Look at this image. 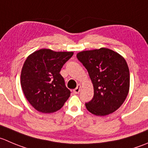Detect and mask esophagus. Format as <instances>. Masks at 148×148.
<instances>
[{"mask_svg": "<svg viewBox=\"0 0 148 148\" xmlns=\"http://www.w3.org/2000/svg\"><path fill=\"white\" fill-rule=\"evenodd\" d=\"M80 89H81V85H80V84H78L77 87L74 90V92L75 93V94H78L80 91Z\"/></svg>", "mask_w": 148, "mask_h": 148, "instance_id": "obj_1", "label": "esophagus"}]
</instances>
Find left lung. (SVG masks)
<instances>
[{
  "label": "left lung",
  "mask_w": 148,
  "mask_h": 148,
  "mask_svg": "<svg viewBox=\"0 0 148 148\" xmlns=\"http://www.w3.org/2000/svg\"><path fill=\"white\" fill-rule=\"evenodd\" d=\"M77 57L88 71L94 96L85 103L95 116L112 114L125 100L130 90V75L124 57L106 48L78 53Z\"/></svg>",
  "instance_id": "8db88e82"
}]
</instances>
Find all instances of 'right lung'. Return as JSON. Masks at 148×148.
<instances>
[{
	"mask_svg": "<svg viewBox=\"0 0 148 148\" xmlns=\"http://www.w3.org/2000/svg\"><path fill=\"white\" fill-rule=\"evenodd\" d=\"M73 54L43 48L26 59L21 72V88L29 103L39 112H56L69 97L71 92L60 71Z\"/></svg>",
	"mask_w": 148,
	"mask_h": 148,
	"instance_id": "obj_1",
	"label": "right lung"
}]
</instances>
